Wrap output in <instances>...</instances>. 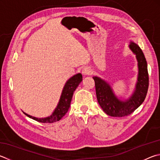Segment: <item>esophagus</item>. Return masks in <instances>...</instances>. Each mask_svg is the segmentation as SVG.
<instances>
[{
  "label": "esophagus",
  "mask_w": 160,
  "mask_h": 160,
  "mask_svg": "<svg viewBox=\"0 0 160 160\" xmlns=\"http://www.w3.org/2000/svg\"><path fill=\"white\" fill-rule=\"evenodd\" d=\"M92 71L91 69H90L89 67H88V66H85V67H84L82 70V73L83 75H88L91 74Z\"/></svg>",
  "instance_id": "esophagus-1"
}]
</instances>
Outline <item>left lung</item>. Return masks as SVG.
I'll return each mask as SVG.
<instances>
[{
	"mask_svg": "<svg viewBox=\"0 0 160 160\" xmlns=\"http://www.w3.org/2000/svg\"><path fill=\"white\" fill-rule=\"evenodd\" d=\"M129 48L136 55L138 63L137 81L129 98L118 97L109 82L100 77L93 76L98 103L103 111L112 117H124L132 113L143 102L148 89V65L143 52L133 40L129 41Z\"/></svg>",
	"mask_w": 160,
	"mask_h": 160,
	"instance_id": "left-lung-1",
	"label": "left lung"
}]
</instances>
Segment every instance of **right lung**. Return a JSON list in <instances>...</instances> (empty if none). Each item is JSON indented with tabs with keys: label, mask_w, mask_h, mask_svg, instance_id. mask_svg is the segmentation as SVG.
<instances>
[{
	"label": "right lung",
	"mask_w": 160,
	"mask_h": 160,
	"mask_svg": "<svg viewBox=\"0 0 160 160\" xmlns=\"http://www.w3.org/2000/svg\"><path fill=\"white\" fill-rule=\"evenodd\" d=\"M82 74L78 73L74 75L73 76H72L66 81L62 92L59 103H58L57 107L52 112L51 115L48 116V117L38 118L31 116L24 112H23L28 118L42 123H53L60 120L68 112L69 108H70L73 92L78 88V86L79 85V84L82 82Z\"/></svg>",
	"instance_id": "add662e5"
}]
</instances>
